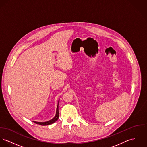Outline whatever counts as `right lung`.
Here are the masks:
<instances>
[{"label":"right lung","mask_w":147,"mask_h":147,"mask_svg":"<svg viewBox=\"0 0 147 147\" xmlns=\"http://www.w3.org/2000/svg\"><path fill=\"white\" fill-rule=\"evenodd\" d=\"M59 100H58V105H57V109H56V113H55V116L52 119H51V120L48 121H46V122H36V121H33L34 123H36V124H39L40 125H42V126H45V125H51V124H52L54 123L55 121H57V120L59 118V111H58V105H59Z\"/></svg>","instance_id":"obj_1"}]
</instances>
